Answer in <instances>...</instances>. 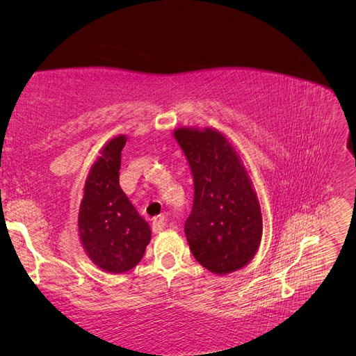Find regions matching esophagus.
Wrapping results in <instances>:
<instances>
[{
    "label": "esophagus",
    "instance_id": "34e87169",
    "mask_svg": "<svg viewBox=\"0 0 356 356\" xmlns=\"http://www.w3.org/2000/svg\"><path fill=\"white\" fill-rule=\"evenodd\" d=\"M165 225H166V218L165 217H157V218H154V221H153V233H160V232H163V229H165Z\"/></svg>",
    "mask_w": 356,
    "mask_h": 356
}]
</instances>
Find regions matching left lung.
Here are the masks:
<instances>
[{
  "label": "left lung",
  "instance_id": "8db88e82",
  "mask_svg": "<svg viewBox=\"0 0 356 356\" xmlns=\"http://www.w3.org/2000/svg\"><path fill=\"white\" fill-rule=\"evenodd\" d=\"M195 182L193 209L184 224L190 251L215 275L250 263L263 234L261 207L241 156L217 129L174 131Z\"/></svg>",
  "mask_w": 356,
  "mask_h": 356
}]
</instances>
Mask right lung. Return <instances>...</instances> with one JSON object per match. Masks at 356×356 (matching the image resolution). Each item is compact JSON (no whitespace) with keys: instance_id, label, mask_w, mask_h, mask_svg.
<instances>
[{"instance_id":"obj_1","label":"right lung","mask_w":356,"mask_h":356,"mask_svg":"<svg viewBox=\"0 0 356 356\" xmlns=\"http://www.w3.org/2000/svg\"><path fill=\"white\" fill-rule=\"evenodd\" d=\"M126 136L104 145L90 168L79 211V233L93 264L108 273H124L143 260L152 239L148 222L118 184Z\"/></svg>"}]
</instances>
